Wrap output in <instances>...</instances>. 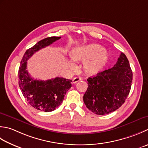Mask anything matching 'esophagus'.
<instances>
[{
	"label": "esophagus",
	"instance_id": "esophagus-1",
	"mask_svg": "<svg viewBox=\"0 0 148 148\" xmlns=\"http://www.w3.org/2000/svg\"><path fill=\"white\" fill-rule=\"evenodd\" d=\"M80 80H82V78L79 77H74L73 79H72V83H76L77 82H79Z\"/></svg>",
	"mask_w": 148,
	"mask_h": 148
}]
</instances>
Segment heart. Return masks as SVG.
<instances>
[{"label": "heart", "instance_id": "b5f03b06", "mask_svg": "<svg viewBox=\"0 0 148 148\" xmlns=\"http://www.w3.org/2000/svg\"><path fill=\"white\" fill-rule=\"evenodd\" d=\"M75 62H85L83 71L86 75L92 76L101 71L107 62V55L102 46L90 44L74 48L71 53Z\"/></svg>", "mask_w": 148, "mask_h": 148}]
</instances>
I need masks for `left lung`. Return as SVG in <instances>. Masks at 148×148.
Masks as SVG:
<instances>
[{"instance_id": "8db88e82", "label": "left lung", "mask_w": 148, "mask_h": 148, "mask_svg": "<svg viewBox=\"0 0 148 148\" xmlns=\"http://www.w3.org/2000/svg\"><path fill=\"white\" fill-rule=\"evenodd\" d=\"M132 79L129 61L121 53L112 68L87 79L88 88L83 95L86 106L97 115L115 111L125 102L131 89Z\"/></svg>"}]
</instances>
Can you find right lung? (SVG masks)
Returning a JSON list of instances; mask_svg holds the SVG:
<instances>
[{
    "mask_svg": "<svg viewBox=\"0 0 148 148\" xmlns=\"http://www.w3.org/2000/svg\"><path fill=\"white\" fill-rule=\"evenodd\" d=\"M60 38V36L46 38L27 49L18 70L19 87L26 101L33 108L45 112L53 111L61 105L66 92L72 85V80L59 77L46 81L34 79L26 70L27 61L36 51Z\"/></svg>",
    "mask_w": 148,
    "mask_h": 148,
    "instance_id": "obj_1",
    "label": "right lung"
}]
</instances>
